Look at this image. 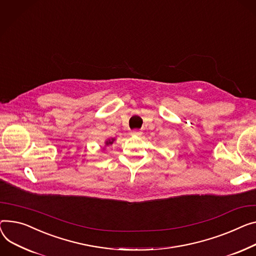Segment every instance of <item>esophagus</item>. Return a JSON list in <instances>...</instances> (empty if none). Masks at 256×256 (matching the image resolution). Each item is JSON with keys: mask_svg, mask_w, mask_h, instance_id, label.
Listing matches in <instances>:
<instances>
[{"mask_svg": "<svg viewBox=\"0 0 256 256\" xmlns=\"http://www.w3.org/2000/svg\"><path fill=\"white\" fill-rule=\"evenodd\" d=\"M130 134H134V136H140V134H142V132H139V130H132Z\"/></svg>", "mask_w": 256, "mask_h": 256, "instance_id": "1", "label": "esophagus"}]
</instances>
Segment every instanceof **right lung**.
Listing matches in <instances>:
<instances>
[{
  "label": "right lung",
  "mask_w": 256,
  "mask_h": 256,
  "mask_svg": "<svg viewBox=\"0 0 256 256\" xmlns=\"http://www.w3.org/2000/svg\"><path fill=\"white\" fill-rule=\"evenodd\" d=\"M113 141H114V139H112V140H109V141H107V142H106V145H111V144L113 143Z\"/></svg>",
  "instance_id": "add662e5"
}]
</instances>
